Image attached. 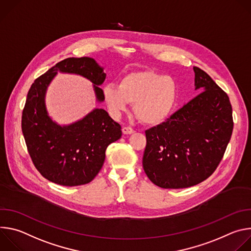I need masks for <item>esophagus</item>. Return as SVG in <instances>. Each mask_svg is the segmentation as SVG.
<instances>
[{
  "instance_id": "1",
  "label": "esophagus",
  "mask_w": 251,
  "mask_h": 251,
  "mask_svg": "<svg viewBox=\"0 0 251 251\" xmlns=\"http://www.w3.org/2000/svg\"><path fill=\"white\" fill-rule=\"evenodd\" d=\"M122 132L124 133V134H132V133H134V130L131 128V127H123L122 128Z\"/></svg>"
}]
</instances>
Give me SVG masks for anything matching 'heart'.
I'll return each instance as SVG.
<instances>
[{"label": "heart", "mask_w": 251, "mask_h": 251, "mask_svg": "<svg viewBox=\"0 0 251 251\" xmlns=\"http://www.w3.org/2000/svg\"><path fill=\"white\" fill-rule=\"evenodd\" d=\"M104 99L114 114L133 103L137 118L147 125L162 123L171 113L177 98L176 81L153 70H139L127 74L119 85L106 84Z\"/></svg>", "instance_id": "obj_1"}]
</instances>
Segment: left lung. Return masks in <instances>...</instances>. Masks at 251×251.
<instances>
[{
	"label": "left lung",
	"instance_id": "obj_1",
	"mask_svg": "<svg viewBox=\"0 0 251 251\" xmlns=\"http://www.w3.org/2000/svg\"><path fill=\"white\" fill-rule=\"evenodd\" d=\"M200 92L165 122L145 131L143 168L163 189L198 185L216 171L233 130L228 95L204 71L194 66Z\"/></svg>",
	"mask_w": 251,
	"mask_h": 251
}]
</instances>
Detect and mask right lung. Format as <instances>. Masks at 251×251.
Listing matches in <instances>:
<instances>
[{"instance_id":"obj_1","label":"right lung","mask_w":251,"mask_h":251,"mask_svg":"<svg viewBox=\"0 0 251 251\" xmlns=\"http://www.w3.org/2000/svg\"><path fill=\"white\" fill-rule=\"evenodd\" d=\"M57 71L86 77L94 84L97 100H104L98 87L106 77L103 68L91 57L65 58L31 84L23 110L22 131L30 159L44 177L60 186H81L100 172L107 147L122 136L121 126L98 108L71 125L54 123L48 115L45 94Z\"/></svg>"}]
</instances>
